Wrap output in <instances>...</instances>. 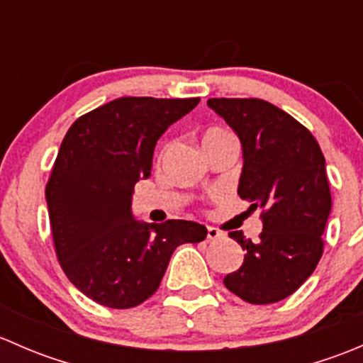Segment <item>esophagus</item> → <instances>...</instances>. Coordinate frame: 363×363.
Here are the masks:
<instances>
[{"mask_svg": "<svg viewBox=\"0 0 363 363\" xmlns=\"http://www.w3.org/2000/svg\"><path fill=\"white\" fill-rule=\"evenodd\" d=\"M225 237V233L219 232L218 228H214V226H208L207 228V239L208 240H218V239H223Z\"/></svg>", "mask_w": 363, "mask_h": 363, "instance_id": "obj_1", "label": "esophagus"}]
</instances>
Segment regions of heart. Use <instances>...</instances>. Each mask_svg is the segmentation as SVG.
I'll list each match as a JSON object with an SVG mask.
<instances>
[{
    "label": "heart",
    "mask_w": 363,
    "mask_h": 363,
    "mask_svg": "<svg viewBox=\"0 0 363 363\" xmlns=\"http://www.w3.org/2000/svg\"><path fill=\"white\" fill-rule=\"evenodd\" d=\"M212 131H218V130H212Z\"/></svg>",
    "instance_id": "obj_1"
}]
</instances>
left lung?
<instances>
[{
  "mask_svg": "<svg viewBox=\"0 0 363 363\" xmlns=\"http://www.w3.org/2000/svg\"><path fill=\"white\" fill-rule=\"evenodd\" d=\"M239 137L242 172L237 193L259 208L258 240L228 235L242 246L244 263L225 286L250 303H274L298 290L323 252L321 235L332 211L325 158L313 135L290 113L258 98H211Z\"/></svg>",
  "mask_w": 363,
  "mask_h": 363,
  "instance_id": "8db88e82",
  "label": "left lung"
}]
</instances>
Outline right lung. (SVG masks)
Listing matches in <instances>:
<instances>
[{
	"mask_svg": "<svg viewBox=\"0 0 363 363\" xmlns=\"http://www.w3.org/2000/svg\"><path fill=\"white\" fill-rule=\"evenodd\" d=\"M200 98H117L79 117L61 142L45 188L57 259L94 302L128 309L158 290L172 252L207 237L200 223H145L131 202L149 179L156 142Z\"/></svg>",
	"mask_w": 363,
	"mask_h": 363,
	"instance_id": "obj_1",
	"label": "right lung"
}]
</instances>
